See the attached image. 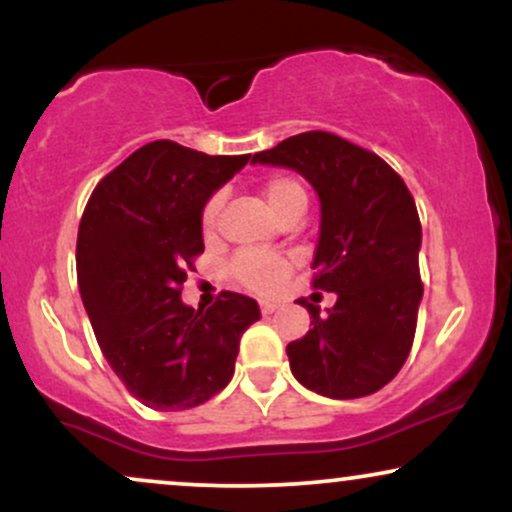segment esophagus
I'll use <instances>...</instances> for the list:
<instances>
[{"instance_id": "34e87169", "label": "esophagus", "mask_w": 512, "mask_h": 512, "mask_svg": "<svg viewBox=\"0 0 512 512\" xmlns=\"http://www.w3.org/2000/svg\"><path fill=\"white\" fill-rule=\"evenodd\" d=\"M260 310L264 315H272V313H276V310H279V303H272V301H262L260 303Z\"/></svg>"}]
</instances>
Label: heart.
<instances>
[{
    "label": "heart",
    "mask_w": 512,
    "mask_h": 512,
    "mask_svg": "<svg viewBox=\"0 0 512 512\" xmlns=\"http://www.w3.org/2000/svg\"><path fill=\"white\" fill-rule=\"evenodd\" d=\"M262 197L267 202V207L279 221H284L286 216L296 214V211H305L308 204V195H305L301 182L293 178H284V175H276L269 178L262 187ZM221 214V195H214L204 204L202 209V228L204 233H214L216 223H219ZM291 264L284 257L274 255H257V252H243L233 262L231 274L238 284H243L245 289L255 293H272L284 284L286 274H289Z\"/></svg>",
    "instance_id": "b5f03b06"
}]
</instances>
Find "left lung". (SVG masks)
<instances>
[{"label": "left lung", "mask_w": 512, "mask_h": 512, "mask_svg": "<svg viewBox=\"0 0 512 512\" xmlns=\"http://www.w3.org/2000/svg\"><path fill=\"white\" fill-rule=\"evenodd\" d=\"M252 163L291 168L320 197L313 286L337 293L310 330L286 346L291 373L330 399L366 397L407 361L424 296L421 221L407 185L380 156L330 132H303Z\"/></svg>", "instance_id": "obj_1"}]
</instances>
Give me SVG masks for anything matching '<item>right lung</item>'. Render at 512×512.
I'll use <instances>...</instances> for the list:
<instances>
[{
    "mask_svg": "<svg viewBox=\"0 0 512 512\" xmlns=\"http://www.w3.org/2000/svg\"><path fill=\"white\" fill-rule=\"evenodd\" d=\"M250 156H209L168 139L134 151L88 199L76 240L81 301L105 361L156 411L204 404L231 383L260 305L223 291L207 313L180 286L204 252L202 209Z\"/></svg>",
    "mask_w": 512,
    "mask_h": 512,
    "instance_id": "obj_1",
    "label": "right lung"
}]
</instances>
